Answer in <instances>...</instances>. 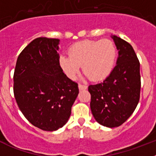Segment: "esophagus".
Instances as JSON below:
<instances>
[{"label": "esophagus", "instance_id": "1", "mask_svg": "<svg viewBox=\"0 0 156 156\" xmlns=\"http://www.w3.org/2000/svg\"><path fill=\"white\" fill-rule=\"evenodd\" d=\"M79 90H86L87 88V86H86V85H83V84H80V83L79 84Z\"/></svg>", "mask_w": 156, "mask_h": 156}]
</instances>
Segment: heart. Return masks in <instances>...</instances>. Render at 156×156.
<instances>
[{
	"label": "heart",
	"instance_id": "b5f03b06",
	"mask_svg": "<svg viewBox=\"0 0 156 156\" xmlns=\"http://www.w3.org/2000/svg\"><path fill=\"white\" fill-rule=\"evenodd\" d=\"M69 56L60 55L59 66L67 76L74 80L83 71L92 81L106 79L114 68L116 58V48L108 39L80 41L68 50Z\"/></svg>",
	"mask_w": 156,
	"mask_h": 156
}]
</instances>
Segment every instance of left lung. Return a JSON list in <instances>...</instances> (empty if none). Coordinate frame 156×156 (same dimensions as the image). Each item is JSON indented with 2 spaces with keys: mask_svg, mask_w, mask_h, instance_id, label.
<instances>
[{
  "mask_svg": "<svg viewBox=\"0 0 156 156\" xmlns=\"http://www.w3.org/2000/svg\"><path fill=\"white\" fill-rule=\"evenodd\" d=\"M119 56L116 66L102 83L90 85V109L95 120L107 127H117L127 120L140 99V62L133 47L112 36Z\"/></svg>",
  "mask_w": 156,
  "mask_h": 156,
  "instance_id": "obj_1",
  "label": "left lung"
}]
</instances>
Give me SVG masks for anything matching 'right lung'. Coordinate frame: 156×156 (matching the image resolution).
Wrapping results in <instances>:
<instances>
[{"label": "right lung", "instance_id": "obj_1", "mask_svg": "<svg viewBox=\"0 0 156 156\" xmlns=\"http://www.w3.org/2000/svg\"><path fill=\"white\" fill-rule=\"evenodd\" d=\"M58 39L38 37L20 53L14 73L19 109L36 127L54 131L66 124L79 94L78 84L58 63Z\"/></svg>", "mask_w": 156, "mask_h": 156}]
</instances>
